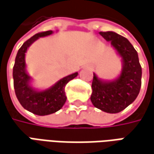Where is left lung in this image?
I'll use <instances>...</instances> for the list:
<instances>
[{
	"mask_svg": "<svg viewBox=\"0 0 154 154\" xmlns=\"http://www.w3.org/2000/svg\"><path fill=\"white\" fill-rule=\"evenodd\" d=\"M111 41L123 61L122 72L112 82L100 80L93 75L91 100L94 106L107 113H118L132 104L139 94L142 85V67L135 48L126 38L114 32H100Z\"/></svg>",
	"mask_w": 154,
	"mask_h": 154,
	"instance_id": "obj_1",
	"label": "left lung"
}]
</instances>
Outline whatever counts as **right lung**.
<instances>
[{
	"instance_id": "add662e5",
	"label": "right lung",
	"mask_w": 154,
	"mask_h": 154,
	"mask_svg": "<svg viewBox=\"0 0 154 154\" xmlns=\"http://www.w3.org/2000/svg\"><path fill=\"white\" fill-rule=\"evenodd\" d=\"M53 33V31L38 32L26 40L19 48L13 66V85L17 98L23 108L35 115L46 116L60 110L66 101L64 88L68 82L75 79L78 73L61 79L50 89L44 91H35L28 85L30 77L25 71V53L27 48L40 37Z\"/></svg>"
}]
</instances>
